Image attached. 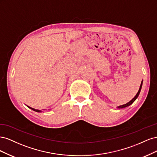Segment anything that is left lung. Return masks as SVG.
<instances>
[{
  "label": "left lung",
  "instance_id": "left-lung-1",
  "mask_svg": "<svg viewBox=\"0 0 157 157\" xmlns=\"http://www.w3.org/2000/svg\"><path fill=\"white\" fill-rule=\"evenodd\" d=\"M142 84H143V81H141V85H140V89H139V91H138V92L137 93V94L136 95V96L133 98L132 100L130 101H129L128 103H126V104H124V105H120L119 107H118V108H124V107H128V106H129V105H130L132 103H134V101L136 100V99L137 98V97H138V96H139V94H140V91H141V86H142Z\"/></svg>",
  "mask_w": 157,
  "mask_h": 157
}]
</instances>
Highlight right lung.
<instances>
[{
	"label": "right lung",
	"instance_id": "obj_1",
	"mask_svg": "<svg viewBox=\"0 0 157 157\" xmlns=\"http://www.w3.org/2000/svg\"><path fill=\"white\" fill-rule=\"evenodd\" d=\"M30 109H31L32 110H33V111H36V112H40L41 111H40V110H38V109H33V108H31V107H29Z\"/></svg>",
	"mask_w": 157,
	"mask_h": 157
}]
</instances>
